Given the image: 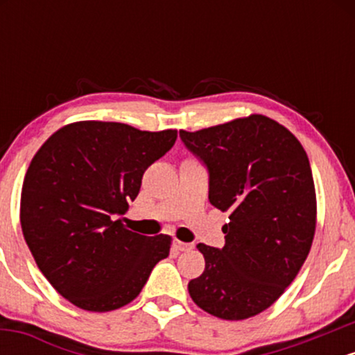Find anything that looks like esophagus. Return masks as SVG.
<instances>
[{"label": "esophagus", "instance_id": "34e87169", "mask_svg": "<svg viewBox=\"0 0 355 355\" xmlns=\"http://www.w3.org/2000/svg\"><path fill=\"white\" fill-rule=\"evenodd\" d=\"M173 248L177 252H187V250H190L191 245H190V243L180 242V240H173Z\"/></svg>", "mask_w": 355, "mask_h": 355}]
</instances>
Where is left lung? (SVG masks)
Returning a JSON list of instances; mask_svg holds the SVG:
<instances>
[{
	"label": "left lung",
	"instance_id": "8db88e82",
	"mask_svg": "<svg viewBox=\"0 0 355 355\" xmlns=\"http://www.w3.org/2000/svg\"><path fill=\"white\" fill-rule=\"evenodd\" d=\"M209 170V200L229 211L222 248L198 243L205 270L191 300L211 315L243 320L284 294L315 234V189L307 153L285 126L263 115L198 132L180 130Z\"/></svg>",
	"mask_w": 355,
	"mask_h": 355
}]
</instances>
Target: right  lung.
<instances>
[{"mask_svg":"<svg viewBox=\"0 0 355 355\" xmlns=\"http://www.w3.org/2000/svg\"><path fill=\"white\" fill-rule=\"evenodd\" d=\"M175 140L177 130L76 121L36 152L21 190L23 235L42 274L73 305L92 312L123 307L168 257V235L146 237L115 218Z\"/></svg>","mask_w":355,"mask_h":355,"instance_id":"1","label":"right lung"}]
</instances>
